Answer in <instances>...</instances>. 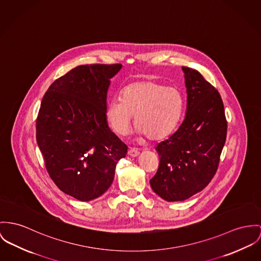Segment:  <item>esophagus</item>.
I'll return each mask as SVG.
<instances>
[{"label":"esophagus","mask_w":261,"mask_h":261,"mask_svg":"<svg viewBox=\"0 0 261 261\" xmlns=\"http://www.w3.org/2000/svg\"><path fill=\"white\" fill-rule=\"evenodd\" d=\"M139 154H140V151H139L137 148L131 147V148L128 150V155L131 156V157H137Z\"/></svg>","instance_id":"34e87169"}]
</instances>
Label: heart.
<instances>
[{
  "instance_id": "1",
  "label": "heart",
  "mask_w": 261,
  "mask_h": 261,
  "mask_svg": "<svg viewBox=\"0 0 261 261\" xmlns=\"http://www.w3.org/2000/svg\"><path fill=\"white\" fill-rule=\"evenodd\" d=\"M185 106L184 95L177 87L157 81L132 82L122 90V98H113L106 105V119L112 130L126 136L132 119L140 135L159 141L177 128Z\"/></svg>"
}]
</instances>
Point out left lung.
<instances>
[{
	"label": "left lung",
	"instance_id": "obj_1",
	"mask_svg": "<svg viewBox=\"0 0 261 261\" xmlns=\"http://www.w3.org/2000/svg\"><path fill=\"white\" fill-rule=\"evenodd\" d=\"M187 112L179 129L156 147L160 164L150 180L168 201L187 200L203 190L219 168L227 122L219 91L193 68L182 66Z\"/></svg>",
	"mask_w": 261,
	"mask_h": 261
}]
</instances>
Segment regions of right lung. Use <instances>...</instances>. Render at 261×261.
I'll return each instance as SVG.
<instances>
[{
	"label": "right lung",
	"instance_id": "right-lung-1",
	"mask_svg": "<svg viewBox=\"0 0 261 261\" xmlns=\"http://www.w3.org/2000/svg\"><path fill=\"white\" fill-rule=\"evenodd\" d=\"M116 64L72 68L48 87L37 118V142L46 171L63 193L94 200L111 186L128 147L106 121L107 90Z\"/></svg>",
	"mask_w": 261,
	"mask_h": 261
}]
</instances>
